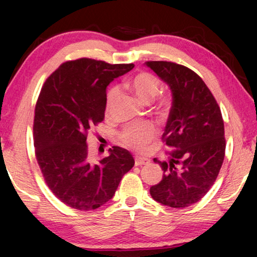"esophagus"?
Masks as SVG:
<instances>
[{
	"label": "esophagus",
	"mask_w": 257,
	"mask_h": 257,
	"mask_svg": "<svg viewBox=\"0 0 257 257\" xmlns=\"http://www.w3.org/2000/svg\"><path fill=\"white\" fill-rule=\"evenodd\" d=\"M149 163H150V160L146 159V158L136 157V159H135L136 166H142V165H145V164H149Z\"/></svg>",
	"instance_id": "34e87169"
}]
</instances>
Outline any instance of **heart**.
I'll list each match as a JSON object with an SVG mask.
<instances>
[{
  "label": "heart",
  "mask_w": 257,
  "mask_h": 257,
  "mask_svg": "<svg viewBox=\"0 0 257 257\" xmlns=\"http://www.w3.org/2000/svg\"><path fill=\"white\" fill-rule=\"evenodd\" d=\"M128 89L144 103H150L154 99L160 90V80L152 72L142 71L132 77L127 83ZM119 96L117 86H111L106 92V110H110ZM170 108V99L166 96L158 98L157 110L160 113H166ZM159 135L158 127L151 121L135 122L125 126L119 133V140L128 149L142 152Z\"/></svg>",
  "instance_id": "b5f03b06"
}]
</instances>
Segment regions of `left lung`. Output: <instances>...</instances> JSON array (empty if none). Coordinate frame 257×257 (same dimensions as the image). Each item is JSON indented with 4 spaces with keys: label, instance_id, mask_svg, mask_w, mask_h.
I'll list each match as a JSON object with an SVG mask.
<instances>
[{
    "label": "left lung",
    "instance_id": "left-lung-1",
    "mask_svg": "<svg viewBox=\"0 0 257 257\" xmlns=\"http://www.w3.org/2000/svg\"><path fill=\"white\" fill-rule=\"evenodd\" d=\"M145 64L168 84L173 98L161 139L174 150L167 152L168 161L154 159L164 175L150 193L161 205L185 208L201 200L219 175L226 152L222 114L208 86L193 70L166 61Z\"/></svg>",
    "mask_w": 257,
    "mask_h": 257
}]
</instances>
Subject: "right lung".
I'll list each match as a JSON object with an SVG mask.
<instances>
[{
    "label": "right lung",
    "mask_w": 257,
    "mask_h": 257,
    "mask_svg": "<svg viewBox=\"0 0 257 257\" xmlns=\"http://www.w3.org/2000/svg\"><path fill=\"white\" fill-rule=\"evenodd\" d=\"M133 66L91 58L68 61L42 86L35 106V154L45 184L71 208H99L135 165L132 154L118 146L91 164L86 145L89 132L104 120L106 86Z\"/></svg>",
    "instance_id": "1"
}]
</instances>
